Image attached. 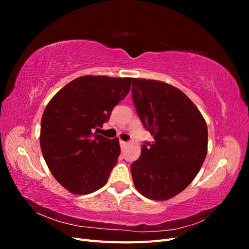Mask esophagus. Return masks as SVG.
<instances>
[{
    "instance_id": "34e87169",
    "label": "esophagus",
    "mask_w": 249,
    "mask_h": 249,
    "mask_svg": "<svg viewBox=\"0 0 249 249\" xmlns=\"http://www.w3.org/2000/svg\"><path fill=\"white\" fill-rule=\"evenodd\" d=\"M119 143H120V147H122V149H124L125 146H126L127 144H129V143L125 142V141H123V140H120Z\"/></svg>"
}]
</instances>
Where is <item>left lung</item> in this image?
Listing matches in <instances>:
<instances>
[{
    "instance_id": "8db88e82",
    "label": "left lung",
    "mask_w": 249,
    "mask_h": 249,
    "mask_svg": "<svg viewBox=\"0 0 249 249\" xmlns=\"http://www.w3.org/2000/svg\"><path fill=\"white\" fill-rule=\"evenodd\" d=\"M132 97L152 143L132 163L135 188L143 196L167 200L189 186L206 159L208 127L183 91L161 81L133 79Z\"/></svg>"
}]
</instances>
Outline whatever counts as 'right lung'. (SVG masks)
I'll return each mask as SVG.
<instances>
[{"mask_svg":"<svg viewBox=\"0 0 249 249\" xmlns=\"http://www.w3.org/2000/svg\"><path fill=\"white\" fill-rule=\"evenodd\" d=\"M132 78L83 76L53 96L44 109L40 147L52 175L73 194H89L107 183L115 166L118 138L93 133L107 123L130 92ZM100 130V129H99Z\"/></svg>","mask_w":249,"mask_h":249,"instance_id":"right-lung-1","label":"right lung"}]
</instances>
